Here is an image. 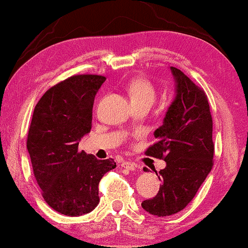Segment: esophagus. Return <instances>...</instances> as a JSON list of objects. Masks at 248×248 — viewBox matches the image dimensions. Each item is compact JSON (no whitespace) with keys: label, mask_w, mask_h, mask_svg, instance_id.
<instances>
[{"label":"esophagus","mask_w":248,"mask_h":248,"mask_svg":"<svg viewBox=\"0 0 248 248\" xmlns=\"http://www.w3.org/2000/svg\"><path fill=\"white\" fill-rule=\"evenodd\" d=\"M121 166H122V167H124V168L129 169V170H135V169L137 168L136 164H134V162H130V161H122Z\"/></svg>","instance_id":"obj_1"}]
</instances>
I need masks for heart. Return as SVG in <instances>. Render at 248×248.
<instances>
[{
	"label": "heart",
	"mask_w": 248,
	"mask_h": 248,
	"mask_svg": "<svg viewBox=\"0 0 248 248\" xmlns=\"http://www.w3.org/2000/svg\"><path fill=\"white\" fill-rule=\"evenodd\" d=\"M127 92L129 93L131 103L147 102L152 103L155 99V89L150 81L144 78H135L128 83Z\"/></svg>",
	"instance_id": "heart-1"
}]
</instances>
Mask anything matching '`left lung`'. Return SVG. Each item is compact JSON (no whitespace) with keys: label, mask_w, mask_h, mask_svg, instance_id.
<instances>
[{"label":"left lung","mask_w":248,"mask_h":248,"mask_svg":"<svg viewBox=\"0 0 248 248\" xmlns=\"http://www.w3.org/2000/svg\"><path fill=\"white\" fill-rule=\"evenodd\" d=\"M170 72L175 98L162 126L155 131V143L145 152L166 161L159 173L153 169L161 181L158 193L142 202L143 209L156 216L176 214L186 207L211 171L214 155L207 96L178 68L170 67Z\"/></svg>","instance_id":"8db88e82"}]
</instances>
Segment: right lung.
I'll list each match as a JSON object with an SVG mask.
<instances>
[{"label": "right lung", "mask_w": 248, "mask_h": 248, "mask_svg": "<svg viewBox=\"0 0 248 248\" xmlns=\"http://www.w3.org/2000/svg\"><path fill=\"white\" fill-rule=\"evenodd\" d=\"M105 80L74 75L46 90L34 108L27 151L43 198L61 214L93 211L99 202V181L117 167L113 159L99 160L78 150L92 129L93 101Z\"/></svg>", "instance_id": "add662e5"}]
</instances>
